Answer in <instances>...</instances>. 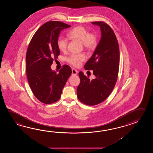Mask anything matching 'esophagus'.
Masks as SVG:
<instances>
[{
	"label": "esophagus",
	"mask_w": 153,
	"mask_h": 153,
	"mask_svg": "<svg viewBox=\"0 0 153 153\" xmlns=\"http://www.w3.org/2000/svg\"><path fill=\"white\" fill-rule=\"evenodd\" d=\"M72 75H76L78 74V72L75 69H72Z\"/></svg>",
	"instance_id": "1"
}]
</instances>
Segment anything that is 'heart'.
I'll return each instance as SVG.
<instances>
[{
	"mask_svg": "<svg viewBox=\"0 0 153 153\" xmlns=\"http://www.w3.org/2000/svg\"><path fill=\"white\" fill-rule=\"evenodd\" d=\"M68 35L72 39H75L82 42L85 49H93L97 44L96 36L94 33H88L86 29L82 26L75 27L69 32ZM57 44L59 50L64 52L67 49L68 41L63 37H59L57 39ZM85 56L82 53H73L69 57L67 61L69 64L77 67L80 65L81 62L85 60Z\"/></svg>",
	"mask_w": 153,
	"mask_h": 153,
	"instance_id": "obj_1",
	"label": "heart"
}]
</instances>
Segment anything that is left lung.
I'll list each match as a JSON object with an SVG mask.
<instances>
[{
    "label": "left lung",
    "instance_id": "8db88e82",
    "mask_svg": "<svg viewBox=\"0 0 153 153\" xmlns=\"http://www.w3.org/2000/svg\"><path fill=\"white\" fill-rule=\"evenodd\" d=\"M91 23L100 26L101 38L84 68L93 70L96 77L91 80L83 72H79L80 82L76 92L82 103L95 105L105 100L114 88L119 72L120 52L117 37L111 27L103 22Z\"/></svg>",
    "mask_w": 153,
    "mask_h": 153
}]
</instances>
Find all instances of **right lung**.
<instances>
[{"label": "right lung", "mask_w": 153, "mask_h": 153, "mask_svg": "<svg viewBox=\"0 0 153 153\" xmlns=\"http://www.w3.org/2000/svg\"><path fill=\"white\" fill-rule=\"evenodd\" d=\"M71 26L60 21H49L36 30L29 42L26 53V72L29 86L34 95L45 104L59 100L62 89L72 74L64 65L59 73L51 65L59 55L57 42L61 31Z\"/></svg>", "instance_id": "obj_1"}]
</instances>
